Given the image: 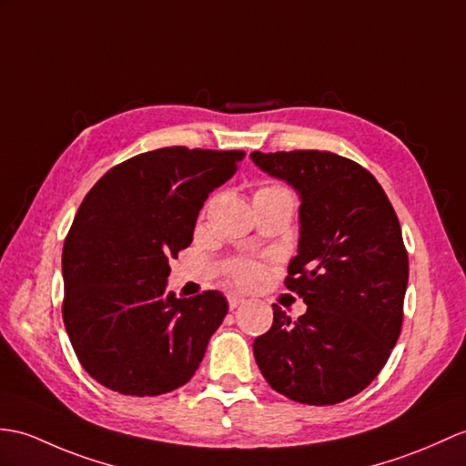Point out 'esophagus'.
<instances>
[{
	"mask_svg": "<svg viewBox=\"0 0 466 466\" xmlns=\"http://www.w3.org/2000/svg\"><path fill=\"white\" fill-rule=\"evenodd\" d=\"M244 301H246V298L240 296V294H236V291H230V294H228V306H230V309L242 306Z\"/></svg>",
	"mask_w": 466,
	"mask_h": 466,
	"instance_id": "1",
	"label": "esophagus"
}]
</instances>
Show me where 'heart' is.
<instances>
[{
	"mask_svg": "<svg viewBox=\"0 0 466 466\" xmlns=\"http://www.w3.org/2000/svg\"><path fill=\"white\" fill-rule=\"evenodd\" d=\"M274 190H284L279 187H262L258 192H274ZM259 276H262V269H259V266H256L254 262H244L236 268V278L238 282H242L246 286L254 284L256 279H259Z\"/></svg>",
	"mask_w": 466,
	"mask_h": 466,
	"instance_id": "b5f03b06",
	"label": "heart"
}]
</instances>
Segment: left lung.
I'll return each mask as SVG.
<instances>
[{
  "label": "left lung",
  "mask_w": 466,
  "mask_h": 466,
  "mask_svg": "<svg viewBox=\"0 0 466 466\" xmlns=\"http://www.w3.org/2000/svg\"><path fill=\"white\" fill-rule=\"evenodd\" d=\"M254 165L299 197L298 254L286 286L304 298L291 321L279 306L254 339L264 380L306 405H335L370 385L395 348L409 259L381 184L326 150L252 153Z\"/></svg>",
  "instance_id": "left-lung-1"
}]
</instances>
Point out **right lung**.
<instances>
[{
  "label": "right lung",
  "instance_id": "add662e5",
  "mask_svg": "<svg viewBox=\"0 0 466 466\" xmlns=\"http://www.w3.org/2000/svg\"><path fill=\"white\" fill-rule=\"evenodd\" d=\"M244 153L167 147L95 184L63 246V321L83 370L111 391L155 397L188 383L220 328V291L177 298L168 259L192 242L208 194Z\"/></svg>",
  "mask_w": 466,
  "mask_h": 466
}]
</instances>
